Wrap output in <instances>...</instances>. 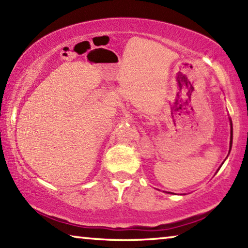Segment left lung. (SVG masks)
Returning <instances> with one entry per match:
<instances>
[{"mask_svg": "<svg viewBox=\"0 0 248 248\" xmlns=\"http://www.w3.org/2000/svg\"><path fill=\"white\" fill-rule=\"evenodd\" d=\"M232 139H233V129H232V123H231V146H232Z\"/></svg>", "mask_w": 248, "mask_h": 248, "instance_id": "left-lung-1", "label": "left lung"}]
</instances>
